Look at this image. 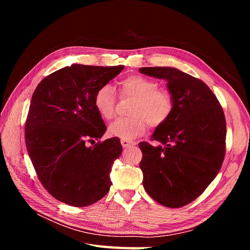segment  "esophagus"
<instances>
[{
	"label": "esophagus",
	"instance_id": "esophagus-1",
	"mask_svg": "<svg viewBox=\"0 0 250 250\" xmlns=\"http://www.w3.org/2000/svg\"><path fill=\"white\" fill-rule=\"evenodd\" d=\"M121 145H122L123 148H128V147H131L134 145V143L128 141V140H121Z\"/></svg>",
	"mask_w": 250,
	"mask_h": 250
}]
</instances>
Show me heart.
I'll return each mask as SVG.
<instances>
[{
    "mask_svg": "<svg viewBox=\"0 0 250 250\" xmlns=\"http://www.w3.org/2000/svg\"><path fill=\"white\" fill-rule=\"evenodd\" d=\"M121 99L130 98L133 102L129 109V118L118 119L108 128L113 137L133 140L145 133L148 124L151 128L163 126L170 119L174 109L172 95L152 79L130 75L118 83ZM94 105L104 120L115 117L117 96L109 84H103L94 96Z\"/></svg>",
    "mask_w": 250,
    "mask_h": 250,
    "instance_id": "1",
    "label": "heart"
}]
</instances>
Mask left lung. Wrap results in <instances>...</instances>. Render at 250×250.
Returning <instances> with one entry per match:
<instances>
[{
  "instance_id": "1",
  "label": "left lung",
  "mask_w": 250,
  "mask_h": 250,
  "mask_svg": "<svg viewBox=\"0 0 250 250\" xmlns=\"http://www.w3.org/2000/svg\"><path fill=\"white\" fill-rule=\"evenodd\" d=\"M167 80L174 100L170 119L155 129L153 147L141 142L143 186L158 203L181 208L204 192L220 171L226 151V122L217 97L202 80L174 67H141Z\"/></svg>"
}]
</instances>
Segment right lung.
Listing matches in <instances>:
<instances>
[{
  "mask_svg": "<svg viewBox=\"0 0 250 250\" xmlns=\"http://www.w3.org/2000/svg\"><path fill=\"white\" fill-rule=\"evenodd\" d=\"M123 69L72 64L44 77L33 93L25 124L28 154L42 187L69 206H90L109 191L120 140L88 144L106 131L94 105L97 89Z\"/></svg>",
  "mask_w": 250,
  "mask_h": 250,
  "instance_id": "1",
  "label": "right lung"
}]
</instances>
